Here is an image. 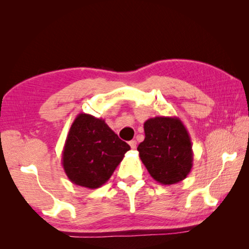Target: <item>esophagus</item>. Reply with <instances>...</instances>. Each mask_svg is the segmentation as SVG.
Instances as JSON below:
<instances>
[{
  "mask_svg": "<svg viewBox=\"0 0 249 249\" xmlns=\"http://www.w3.org/2000/svg\"><path fill=\"white\" fill-rule=\"evenodd\" d=\"M128 144H129L130 148H132V149H135V148H136V145H137L136 141H130V142H128Z\"/></svg>",
  "mask_w": 249,
  "mask_h": 249,
  "instance_id": "obj_1",
  "label": "esophagus"
}]
</instances>
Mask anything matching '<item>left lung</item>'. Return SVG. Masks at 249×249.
<instances>
[{
    "label": "left lung",
    "mask_w": 249,
    "mask_h": 249,
    "mask_svg": "<svg viewBox=\"0 0 249 249\" xmlns=\"http://www.w3.org/2000/svg\"><path fill=\"white\" fill-rule=\"evenodd\" d=\"M145 140L137 147L149 175L163 185L182 181L193 166L191 138L179 117L156 116L144 123Z\"/></svg>",
    "instance_id": "1"
}]
</instances>
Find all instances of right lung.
I'll return each mask as SVG.
<instances>
[{"instance_id":"right-lung-1","label":"right lung","mask_w":249,"mask_h":249,"mask_svg":"<svg viewBox=\"0 0 249 249\" xmlns=\"http://www.w3.org/2000/svg\"><path fill=\"white\" fill-rule=\"evenodd\" d=\"M129 149L103 119L80 113L66 138L62 167L72 183L98 189L111 178Z\"/></svg>"}]
</instances>
